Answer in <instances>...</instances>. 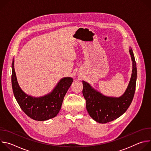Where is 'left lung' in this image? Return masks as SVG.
I'll use <instances>...</instances> for the list:
<instances>
[{"label": "left lung", "mask_w": 151, "mask_h": 151, "mask_svg": "<svg viewBox=\"0 0 151 151\" xmlns=\"http://www.w3.org/2000/svg\"><path fill=\"white\" fill-rule=\"evenodd\" d=\"M129 51L133 61L132 74L126 91L121 97L104 96L88 83L82 81V94L86 100L87 110L90 116L99 123L104 124L117 119L125 112L132 102L136 90L137 68L131 48Z\"/></svg>", "instance_id": "8db88e82"}]
</instances>
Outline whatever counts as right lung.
Returning <instances> with one entry per match:
<instances>
[{
    "label": "right lung",
    "instance_id": "1",
    "mask_svg": "<svg viewBox=\"0 0 151 151\" xmlns=\"http://www.w3.org/2000/svg\"><path fill=\"white\" fill-rule=\"evenodd\" d=\"M12 87L15 98L21 109L30 118L36 121H46L57 116L68 89L73 82L70 77L62 78L50 94L40 97L27 95L19 87L12 63Z\"/></svg>",
    "mask_w": 151,
    "mask_h": 151
}]
</instances>
